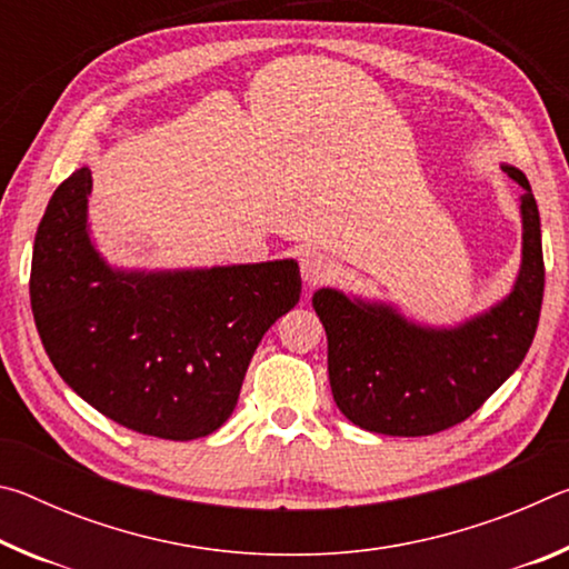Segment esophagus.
I'll return each instance as SVG.
<instances>
[{
    "mask_svg": "<svg viewBox=\"0 0 569 569\" xmlns=\"http://www.w3.org/2000/svg\"><path fill=\"white\" fill-rule=\"evenodd\" d=\"M298 263H301V278L306 286H319L333 276V261L316 248L303 250L301 258H298Z\"/></svg>",
    "mask_w": 569,
    "mask_h": 569,
    "instance_id": "esophagus-1",
    "label": "esophagus"
}]
</instances>
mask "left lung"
Here are the masks:
<instances>
[{
	"instance_id": "1",
	"label": "left lung",
	"mask_w": 569,
	"mask_h": 569,
	"mask_svg": "<svg viewBox=\"0 0 569 569\" xmlns=\"http://www.w3.org/2000/svg\"><path fill=\"white\" fill-rule=\"evenodd\" d=\"M502 170L522 188V261L497 303L435 326L381 298L331 286L313 293L329 339L333 401L356 427L387 437L437 435L471 417L525 361L542 311V230L525 172L507 162Z\"/></svg>"
}]
</instances>
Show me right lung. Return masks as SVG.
<instances>
[{
	"label": "right lung",
	"mask_w": 569,
	"mask_h": 569,
	"mask_svg": "<svg viewBox=\"0 0 569 569\" xmlns=\"http://www.w3.org/2000/svg\"><path fill=\"white\" fill-rule=\"evenodd\" d=\"M90 192V168H77L34 236L30 301L47 356L122 427L172 441L213 435L263 333L301 298L298 263L114 266L92 238Z\"/></svg>",
	"instance_id": "obj_1"
}]
</instances>
